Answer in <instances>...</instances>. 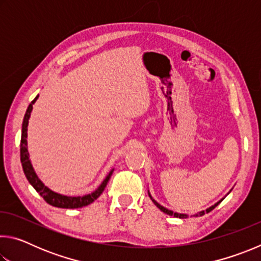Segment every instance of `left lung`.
I'll use <instances>...</instances> for the list:
<instances>
[{"label":"left lung","instance_id":"left-lung-1","mask_svg":"<svg viewBox=\"0 0 261 261\" xmlns=\"http://www.w3.org/2000/svg\"><path fill=\"white\" fill-rule=\"evenodd\" d=\"M148 194H149V192H148ZM149 197H151V194H149ZM151 199L153 200V198H152V197H151ZM221 201H222V199H221L219 202H216L215 205H213L212 207H210V208H207L206 211H202V212H200L199 214H194L193 216H199V215H204L205 213H210V212H211V211H213V210L215 208V207L220 204ZM153 202H154V204H155V205L159 207V208H160V210L163 212V213H166V214H168V215L175 216V218H180V219H187V218H189V215H187V214H178V213H175V212H173V211L167 210L166 207H163V206H161L160 204H158V202H156L155 200H153Z\"/></svg>","mask_w":261,"mask_h":261}]
</instances>
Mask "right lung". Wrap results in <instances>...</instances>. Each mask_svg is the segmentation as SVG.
Wrapping results in <instances>:
<instances>
[{
	"mask_svg": "<svg viewBox=\"0 0 261 261\" xmlns=\"http://www.w3.org/2000/svg\"><path fill=\"white\" fill-rule=\"evenodd\" d=\"M38 96H35V99L30 103L28 110H26L25 116H24V121H23V126H21V139H20V162H21V167H23L24 174L26 176V178L30 182V184L37 190V192L40 193V196L46 200V202L55 206V207H60V208H81V207L90 205L91 202H93L95 199H98L100 197V194L103 192L105 188L107 187V183L110 178V176L113 174V170L108 174L107 177L102 182V184L95 190L94 192H92L91 194H86V196L83 197H67V196H62V194H59L56 192H53L51 190L48 189L47 187L42 184L40 179L38 178V176L35 175L32 165H31V161L29 159V152H28V140H26V137H28V124H29V118L31 112H32V106L34 105L35 101H37Z\"/></svg>",
	"mask_w": 261,
	"mask_h": 261,
	"instance_id": "right-lung-1",
	"label": "right lung"
}]
</instances>
